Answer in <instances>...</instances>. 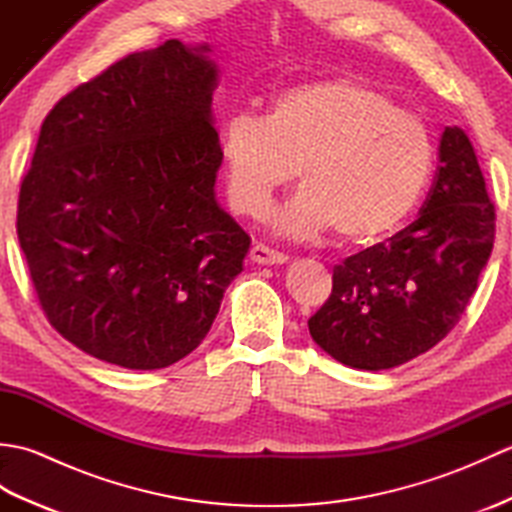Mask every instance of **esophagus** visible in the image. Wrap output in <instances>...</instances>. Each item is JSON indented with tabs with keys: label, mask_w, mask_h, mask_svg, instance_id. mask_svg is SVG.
I'll use <instances>...</instances> for the list:
<instances>
[{
	"label": "esophagus",
	"mask_w": 512,
	"mask_h": 512,
	"mask_svg": "<svg viewBox=\"0 0 512 512\" xmlns=\"http://www.w3.org/2000/svg\"><path fill=\"white\" fill-rule=\"evenodd\" d=\"M250 259H253V262L259 266H275V264H286L288 255L277 253V250L268 248L264 244H255L253 248H250Z\"/></svg>",
	"instance_id": "1"
}]
</instances>
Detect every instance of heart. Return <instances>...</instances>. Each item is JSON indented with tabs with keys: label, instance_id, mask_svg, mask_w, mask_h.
<instances>
[{
	"label": "heart",
	"instance_id": "heart-1",
	"mask_svg": "<svg viewBox=\"0 0 512 512\" xmlns=\"http://www.w3.org/2000/svg\"><path fill=\"white\" fill-rule=\"evenodd\" d=\"M220 160L237 213L264 215L297 173L303 187L273 217L281 235L334 228L345 244H369L416 209L436 145L418 114L361 79L334 76L279 92L264 116H228Z\"/></svg>",
	"mask_w": 512,
	"mask_h": 512
}]
</instances>
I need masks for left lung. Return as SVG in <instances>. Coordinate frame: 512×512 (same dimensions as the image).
Masks as SVG:
<instances>
[{
	"label": "left lung",
	"mask_w": 512,
	"mask_h": 512,
	"mask_svg": "<svg viewBox=\"0 0 512 512\" xmlns=\"http://www.w3.org/2000/svg\"><path fill=\"white\" fill-rule=\"evenodd\" d=\"M495 206L460 127H444L440 167L416 222L334 266L332 295L310 317L314 343L367 372L398 367L460 321L493 250Z\"/></svg>",
	"instance_id": "left-lung-1"
}]
</instances>
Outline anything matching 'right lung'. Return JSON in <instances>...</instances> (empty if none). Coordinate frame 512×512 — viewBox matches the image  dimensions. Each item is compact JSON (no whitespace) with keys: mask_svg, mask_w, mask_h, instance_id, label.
<instances>
[{"mask_svg":"<svg viewBox=\"0 0 512 512\" xmlns=\"http://www.w3.org/2000/svg\"><path fill=\"white\" fill-rule=\"evenodd\" d=\"M211 48L127 54L52 107L17 235L52 328L85 354L162 369L209 334L250 237L215 198Z\"/></svg>","mask_w":512,"mask_h":512,"instance_id":"right-lung-1","label":"right lung"}]
</instances>
